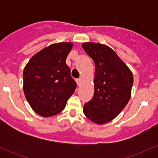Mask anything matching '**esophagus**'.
I'll use <instances>...</instances> for the list:
<instances>
[{"instance_id":"34e87169","label":"esophagus","mask_w":158,"mask_h":158,"mask_svg":"<svg viewBox=\"0 0 158 158\" xmlns=\"http://www.w3.org/2000/svg\"><path fill=\"white\" fill-rule=\"evenodd\" d=\"M76 82H77L78 85H80L81 82H82V79H81V78H79V79H76Z\"/></svg>"}]
</instances>
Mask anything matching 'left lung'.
<instances>
[{
    "instance_id": "1",
    "label": "left lung",
    "mask_w": 158,
    "mask_h": 158,
    "mask_svg": "<svg viewBox=\"0 0 158 158\" xmlns=\"http://www.w3.org/2000/svg\"><path fill=\"white\" fill-rule=\"evenodd\" d=\"M82 48L95 66L94 95L84 105L83 112L92 122L102 125L114 119L128 104L133 75L125 63L108 46L84 43Z\"/></svg>"
}]
</instances>
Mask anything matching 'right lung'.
Listing matches in <instances>:
<instances>
[{"instance_id": "add662e5", "label": "right lung", "mask_w": 158, "mask_h": 158, "mask_svg": "<svg viewBox=\"0 0 158 158\" xmlns=\"http://www.w3.org/2000/svg\"><path fill=\"white\" fill-rule=\"evenodd\" d=\"M72 48V43L52 44L35 54L25 66V97L33 111L43 117L63 111L77 86L66 63Z\"/></svg>"}]
</instances>
